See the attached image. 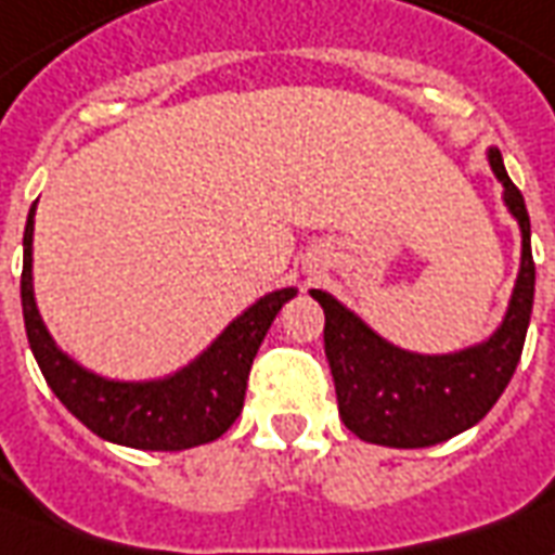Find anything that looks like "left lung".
<instances>
[{"label": "left lung", "instance_id": "1", "mask_svg": "<svg viewBox=\"0 0 555 555\" xmlns=\"http://www.w3.org/2000/svg\"><path fill=\"white\" fill-rule=\"evenodd\" d=\"M488 164L496 182L503 184L508 215L518 220L520 270L503 323L486 340L438 356L403 350L373 332L340 299L320 288L311 291L326 314L323 344L340 421L361 441L400 450L441 444L479 424L518 367L535 297L529 215L496 146L488 150Z\"/></svg>", "mask_w": 555, "mask_h": 555}]
</instances>
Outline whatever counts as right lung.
I'll use <instances>...</instances> for the list:
<instances>
[{
	"label": "right lung",
	"instance_id": "right-lung-1",
	"mask_svg": "<svg viewBox=\"0 0 555 555\" xmlns=\"http://www.w3.org/2000/svg\"><path fill=\"white\" fill-rule=\"evenodd\" d=\"M35 211L37 203L28 211L23 232L20 297L28 347L52 393L90 433L111 444L176 453L220 438L244 409L249 367L270 323L288 299L297 297V288L270 291L256 299L194 361H188L170 376L143 382L108 379L69 359L49 335L47 323L37 311L31 276Z\"/></svg>",
	"mask_w": 555,
	"mask_h": 555
}]
</instances>
